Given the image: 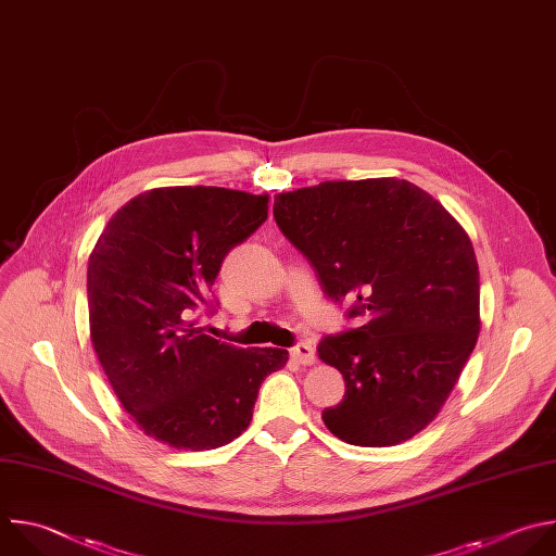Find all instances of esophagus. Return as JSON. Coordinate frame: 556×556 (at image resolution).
Returning <instances> with one entry per match:
<instances>
[{
  "label": "esophagus",
  "instance_id": "obj_1",
  "mask_svg": "<svg viewBox=\"0 0 556 556\" xmlns=\"http://www.w3.org/2000/svg\"><path fill=\"white\" fill-rule=\"evenodd\" d=\"M292 357H294L299 364L309 366V364H314V359H316L314 346H312L309 342H299V344L292 349Z\"/></svg>",
  "mask_w": 556,
  "mask_h": 556
}]
</instances>
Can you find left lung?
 I'll use <instances>...</instances> for the list:
<instances>
[{
  "label": "left lung",
  "instance_id": "left-lung-1",
  "mask_svg": "<svg viewBox=\"0 0 556 556\" xmlns=\"http://www.w3.org/2000/svg\"><path fill=\"white\" fill-rule=\"evenodd\" d=\"M275 220L333 301L368 320L327 336L318 357L346 393L327 430L359 447H391L441 413L476 346L480 277L467 231L404 178L325 180L275 197Z\"/></svg>",
  "mask_w": 556,
  "mask_h": 556
}]
</instances>
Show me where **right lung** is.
<instances>
[{"label":"right lung","instance_id":"obj_1","mask_svg":"<svg viewBox=\"0 0 556 556\" xmlns=\"http://www.w3.org/2000/svg\"><path fill=\"white\" fill-rule=\"evenodd\" d=\"M268 218V194L180 185L130 199L106 223L87 270L89 333L124 410L174 450H216L253 419L286 349H240L197 314L225 255Z\"/></svg>","mask_w":556,"mask_h":556}]
</instances>
